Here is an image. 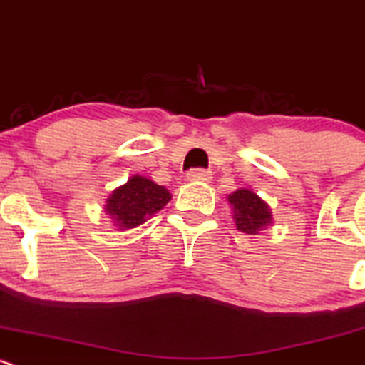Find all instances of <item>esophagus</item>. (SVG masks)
<instances>
[{
	"label": "esophagus",
	"instance_id": "obj_1",
	"mask_svg": "<svg viewBox=\"0 0 365 365\" xmlns=\"http://www.w3.org/2000/svg\"><path fill=\"white\" fill-rule=\"evenodd\" d=\"M187 181H191V182H209V181H211V174H209L207 170H200V168H197V170L187 172Z\"/></svg>",
	"mask_w": 365,
	"mask_h": 365
}]
</instances>
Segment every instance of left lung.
<instances>
[{"mask_svg": "<svg viewBox=\"0 0 365 365\" xmlns=\"http://www.w3.org/2000/svg\"><path fill=\"white\" fill-rule=\"evenodd\" d=\"M232 218L240 232L254 236L273 223V215L269 205L250 187H240L234 193L227 195Z\"/></svg>", "mask_w": 365, "mask_h": 365, "instance_id": "1", "label": "left lung"}]
</instances>
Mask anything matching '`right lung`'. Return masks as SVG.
Wrapping results in <instances>:
<instances>
[{"label":"right lung","instance_id":"1","mask_svg":"<svg viewBox=\"0 0 365 365\" xmlns=\"http://www.w3.org/2000/svg\"><path fill=\"white\" fill-rule=\"evenodd\" d=\"M172 195L145 175H133L128 182L115 187L106 198L104 212L111 218L117 230H129L145 223L150 216L170 202Z\"/></svg>","mask_w":365,"mask_h":365}]
</instances>
